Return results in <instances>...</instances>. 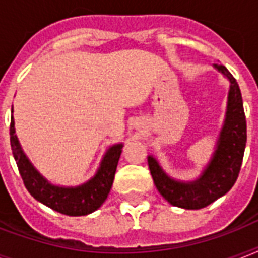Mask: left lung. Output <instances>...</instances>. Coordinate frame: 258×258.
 Wrapping results in <instances>:
<instances>
[{
    "mask_svg": "<svg viewBox=\"0 0 258 258\" xmlns=\"http://www.w3.org/2000/svg\"><path fill=\"white\" fill-rule=\"evenodd\" d=\"M213 67L228 79L230 86L225 119L217 138L214 153L200 176L192 180L175 179L162 169L157 158L153 155L147 157L150 172L161 196L172 206L187 210L205 208L233 187L246 146V119L240 87L226 67L221 64Z\"/></svg>",
    "mask_w": 258,
    "mask_h": 258,
    "instance_id": "8db88e82",
    "label": "left lung"
}]
</instances>
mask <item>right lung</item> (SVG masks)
I'll return each instance as SVG.
<instances>
[{
  "label": "right lung",
  "mask_w": 258,
  "mask_h": 258,
  "mask_svg": "<svg viewBox=\"0 0 258 258\" xmlns=\"http://www.w3.org/2000/svg\"><path fill=\"white\" fill-rule=\"evenodd\" d=\"M13 112V108H12ZM10 146L26 190L34 200L54 212L66 216L79 217L91 214L104 204L112 187L117 162L123 143L109 146L92 178L79 186H60L52 183L30 162L22 150L14 128L13 115L10 117Z\"/></svg>",
  "instance_id": "right-lung-1"
}]
</instances>
